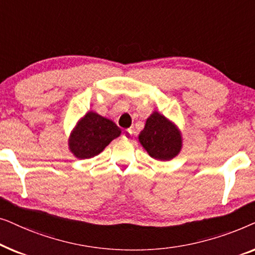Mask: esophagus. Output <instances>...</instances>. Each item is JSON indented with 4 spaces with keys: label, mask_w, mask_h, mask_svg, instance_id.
Instances as JSON below:
<instances>
[{
    "label": "esophagus",
    "mask_w": 255,
    "mask_h": 255,
    "mask_svg": "<svg viewBox=\"0 0 255 255\" xmlns=\"http://www.w3.org/2000/svg\"><path fill=\"white\" fill-rule=\"evenodd\" d=\"M131 135H132L131 130H125L124 133H123V139H125V140H130Z\"/></svg>",
    "instance_id": "esophagus-1"
}]
</instances>
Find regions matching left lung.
Wrapping results in <instances>:
<instances>
[{
	"label": "left lung",
	"instance_id": "1",
	"mask_svg": "<svg viewBox=\"0 0 255 255\" xmlns=\"http://www.w3.org/2000/svg\"><path fill=\"white\" fill-rule=\"evenodd\" d=\"M138 139L148 155L158 161H169L182 149L179 127L158 111L149 115Z\"/></svg>",
	"mask_w": 255,
	"mask_h": 255
}]
</instances>
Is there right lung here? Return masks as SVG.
<instances>
[{"instance_id":"right-lung-1","label":"right lung","mask_w":255,"mask_h":255,"mask_svg":"<svg viewBox=\"0 0 255 255\" xmlns=\"http://www.w3.org/2000/svg\"><path fill=\"white\" fill-rule=\"evenodd\" d=\"M121 133V128L115 122L95 111H88L80 118L69 134L68 148L75 158L90 159L103 152Z\"/></svg>"}]
</instances>
